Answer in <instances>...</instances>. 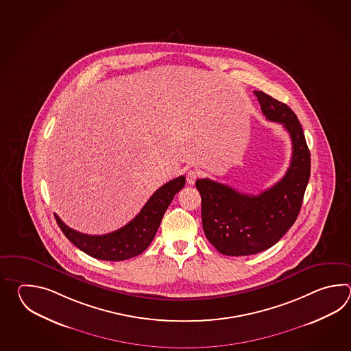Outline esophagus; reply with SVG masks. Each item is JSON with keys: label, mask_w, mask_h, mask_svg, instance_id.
Returning a JSON list of instances; mask_svg holds the SVG:
<instances>
[{"label": "esophagus", "mask_w": 351, "mask_h": 351, "mask_svg": "<svg viewBox=\"0 0 351 351\" xmlns=\"http://www.w3.org/2000/svg\"><path fill=\"white\" fill-rule=\"evenodd\" d=\"M198 172L197 171H189V172L186 173V183L188 184H194V182H195V179L198 178Z\"/></svg>", "instance_id": "1"}]
</instances>
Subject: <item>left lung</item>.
Instances as JSON below:
<instances>
[{"instance_id":"8db88e82","label":"left lung","mask_w":351,"mask_h":351,"mask_svg":"<svg viewBox=\"0 0 351 351\" xmlns=\"http://www.w3.org/2000/svg\"><path fill=\"white\" fill-rule=\"evenodd\" d=\"M254 95L266 119L282 124L289 132L291 162L281 180L258 195L239 193L208 178L195 182L206 237L226 256L258 254L282 239L298 218L310 179V150L296 114L263 91H254Z\"/></svg>"}]
</instances>
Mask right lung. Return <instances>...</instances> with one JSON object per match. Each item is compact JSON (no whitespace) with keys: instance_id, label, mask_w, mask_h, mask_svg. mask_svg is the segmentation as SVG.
Instances as JSON below:
<instances>
[{"instance_id":"right-lung-1","label":"right lung","mask_w":351,"mask_h":351,"mask_svg":"<svg viewBox=\"0 0 351 351\" xmlns=\"http://www.w3.org/2000/svg\"><path fill=\"white\" fill-rule=\"evenodd\" d=\"M184 184V176L169 180L153 193L142 210L129 223L117 231L101 236H91L75 231L67 227L58 215H55V218L66 239L82 252L103 261H123L142 254L148 248L157 233L165 210Z\"/></svg>"}]
</instances>
